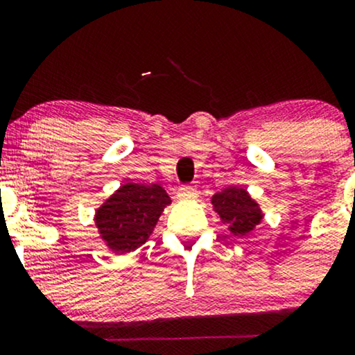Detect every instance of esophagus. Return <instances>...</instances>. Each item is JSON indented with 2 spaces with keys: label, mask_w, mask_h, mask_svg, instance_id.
<instances>
[{
  "label": "esophagus",
  "mask_w": 355,
  "mask_h": 355,
  "mask_svg": "<svg viewBox=\"0 0 355 355\" xmlns=\"http://www.w3.org/2000/svg\"><path fill=\"white\" fill-rule=\"evenodd\" d=\"M178 197L183 198V200H185V198H195L197 197V190L191 185H182L180 189H178Z\"/></svg>",
  "instance_id": "esophagus-1"
}]
</instances>
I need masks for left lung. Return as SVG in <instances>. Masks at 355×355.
Returning a JSON list of instances; mask_svg holds the SVG:
<instances>
[{"label":"left lung","mask_w":355,"mask_h":355,"mask_svg":"<svg viewBox=\"0 0 355 355\" xmlns=\"http://www.w3.org/2000/svg\"><path fill=\"white\" fill-rule=\"evenodd\" d=\"M211 205L220 220L229 225L230 234L235 237L250 234L263 217L259 203L252 200L247 190L239 189V187H229L215 193L211 197Z\"/></svg>","instance_id":"left-lung-1"}]
</instances>
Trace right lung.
Here are the masks:
<instances>
[{"instance_id":"1","label":"right lung","mask_w":355,"mask_h":355,"mask_svg":"<svg viewBox=\"0 0 355 355\" xmlns=\"http://www.w3.org/2000/svg\"><path fill=\"white\" fill-rule=\"evenodd\" d=\"M170 202L160 185L125 183L96 210L100 237L115 254L137 250L152 235Z\"/></svg>"}]
</instances>
